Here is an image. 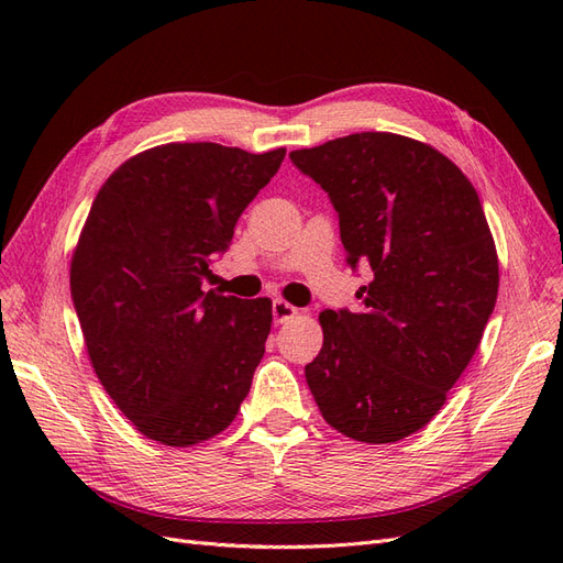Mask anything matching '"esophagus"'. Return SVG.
Segmentation results:
<instances>
[{
  "label": "esophagus",
  "instance_id": "esophagus-1",
  "mask_svg": "<svg viewBox=\"0 0 563 563\" xmlns=\"http://www.w3.org/2000/svg\"><path fill=\"white\" fill-rule=\"evenodd\" d=\"M298 314V308H294L291 302H286L282 298L272 300V317H275V323H284L288 319H294Z\"/></svg>",
  "mask_w": 563,
  "mask_h": 563
}]
</instances>
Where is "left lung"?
Here are the masks:
<instances>
[{
	"mask_svg": "<svg viewBox=\"0 0 563 563\" xmlns=\"http://www.w3.org/2000/svg\"><path fill=\"white\" fill-rule=\"evenodd\" d=\"M329 195L347 265L371 269L360 312L319 314L305 378L331 428L366 444L422 430L482 343L498 255L479 195L434 147L364 131L291 152Z\"/></svg>",
	"mask_w": 563,
	"mask_h": 563,
	"instance_id": "left-lung-1",
	"label": "left lung"
}]
</instances>
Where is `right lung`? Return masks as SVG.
I'll return each instance as SVG.
<instances>
[{
  "mask_svg": "<svg viewBox=\"0 0 563 563\" xmlns=\"http://www.w3.org/2000/svg\"><path fill=\"white\" fill-rule=\"evenodd\" d=\"M284 155L159 145L119 166L91 203L70 267L75 312L98 380L147 439L207 441L249 395L272 302L203 294L201 282Z\"/></svg>",
  "mask_w": 563,
  "mask_h": 563,
  "instance_id": "obj_1",
  "label": "right lung"
}]
</instances>
